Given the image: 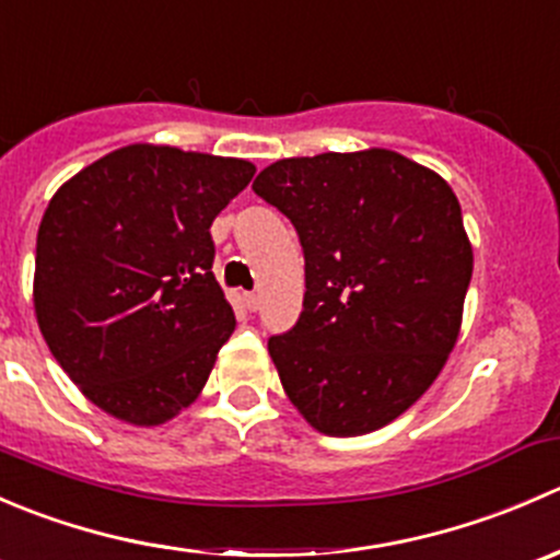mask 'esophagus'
Segmentation results:
<instances>
[{
  "label": "esophagus",
  "instance_id": "obj_1",
  "mask_svg": "<svg viewBox=\"0 0 560 560\" xmlns=\"http://www.w3.org/2000/svg\"><path fill=\"white\" fill-rule=\"evenodd\" d=\"M244 303H246L248 312H257V308H259V295H257V292H246Z\"/></svg>",
  "mask_w": 560,
  "mask_h": 560
}]
</instances>
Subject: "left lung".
<instances>
[{"label":"left lung","instance_id":"1","mask_svg":"<svg viewBox=\"0 0 560 560\" xmlns=\"http://www.w3.org/2000/svg\"><path fill=\"white\" fill-rule=\"evenodd\" d=\"M252 189L295 228L306 295L268 338L279 380L327 436L404 415L460 330L471 244L447 180L387 149L279 160Z\"/></svg>","mask_w":560,"mask_h":560}]
</instances>
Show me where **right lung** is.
Masks as SVG:
<instances>
[{
	"label": "right lung",
	"mask_w": 560,
	"mask_h": 560,
	"mask_svg": "<svg viewBox=\"0 0 560 560\" xmlns=\"http://www.w3.org/2000/svg\"><path fill=\"white\" fill-rule=\"evenodd\" d=\"M246 160L127 145L67 180L37 233L35 312L92 404L160 425L197 398L235 330L211 224L246 189Z\"/></svg>",
	"instance_id": "right-lung-1"
}]
</instances>
